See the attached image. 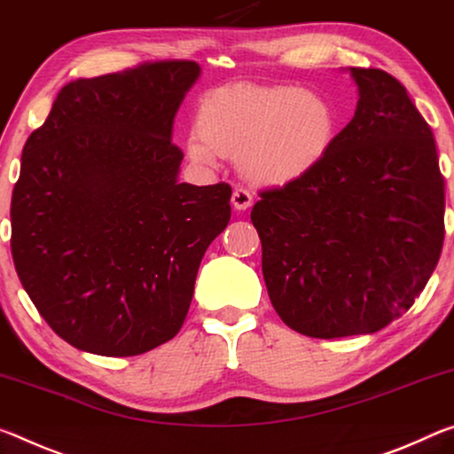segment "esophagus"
I'll return each mask as SVG.
<instances>
[{
	"label": "esophagus",
	"mask_w": 454,
	"mask_h": 454,
	"mask_svg": "<svg viewBox=\"0 0 454 454\" xmlns=\"http://www.w3.org/2000/svg\"><path fill=\"white\" fill-rule=\"evenodd\" d=\"M231 205L235 207L237 211H245V209H249L251 205H254V197H251V192L247 189L237 187L233 191V195H231Z\"/></svg>",
	"instance_id": "obj_1"
}]
</instances>
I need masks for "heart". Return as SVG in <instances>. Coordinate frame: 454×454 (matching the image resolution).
Masks as SVG:
<instances>
[{
    "instance_id": "b5f03b06",
    "label": "heart",
    "mask_w": 454,
    "mask_h": 454,
    "mask_svg": "<svg viewBox=\"0 0 454 454\" xmlns=\"http://www.w3.org/2000/svg\"><path fill=\"white\" fill-rule=\"evenodd\" d=\"M200 138L191 157L213 162L215 153L237 157L241 173L262 184H286L308 175L336 145L340 122L332 100L294 84H227L197 110Z\"/></svg>"
}]
</instances>
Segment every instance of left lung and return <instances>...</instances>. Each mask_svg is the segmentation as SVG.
I'll return each mask as SVG.
<instances>
[{
    "label": "left lung",
    "instance_id": "1",
    "mask_svg": "<svg viewBox=\"0 0 454 454\" xmlns=\"http://www.w3.org/2000/svg\"><path fill=\"white\" fill-rule=\"evenodd\" d=\"M350 76L358 106L328 157L251 211L273 308L309 338L386 328L425 289L444 239L433 130L388 72Z\"/></svg>",
    "mask_w": 454,
    "mask_h": 454
}]
</instances>
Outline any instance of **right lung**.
Listing matches in <instances>:
<instances>
[{"instance_id": "1", "label": "right lung", "mask_w": 454, "mask_h": 454, "mask_svg": "<svg viewBox=\"0 0 454 454\" xmlns=\"http://www.w3.org/2000/svg\"><path fill=\"white\" fill-rule=\"evenodd\" d=\"M199 74L165 59L68 82L24 146L13 263L78 350L121 358L173 340L200 259L231 219L227 183H178L173 121Z\"/></svg>"}]
</instances>
